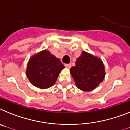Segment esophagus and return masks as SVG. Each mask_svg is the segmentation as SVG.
<instances>
[{
	"label": "esophagus",
	"mask_w": 130,
	"mask_h": 130,
	"mask_svg": "<svg viewBox=\"0 0 130 130\" xmlns=\"http://www.w3.org/2000/svg\"><path fill=\"white\" fill-rule=\"evenodd\" d=\"M65 67L67 69H70L71 65V64H65Z\"/></svg>",
	"instance_id": "esophagus-1"
}]
</instances>
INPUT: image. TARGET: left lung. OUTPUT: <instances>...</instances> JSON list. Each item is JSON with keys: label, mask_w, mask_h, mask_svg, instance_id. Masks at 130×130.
I'll list each match as a JSON object with an SVG mask.
<instances>
[{"label": "left lung", "mask_w": 130, "mask_h": 130, "mask_svg": "<svg viewBox=\"0 0 130 130\" xmlns=\"http://www.w3.org/2000/svg\"><path fill=\"white\" fill-rule=\"evenodd\" d=\"M75 64L70 69V72L75 85L80 90H94L104 80V66L100 59L83 52Z\"/></svg>", "instance_id": "left-lung-1"}]
</instances>
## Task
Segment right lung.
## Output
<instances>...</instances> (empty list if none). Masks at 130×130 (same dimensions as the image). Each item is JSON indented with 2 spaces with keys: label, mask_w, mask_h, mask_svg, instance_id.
<instances>
[{
  "label": "right lung",
  "mask_w": 130,
  "mask_h": 130,
  "mask_svg": "<svg viewBox=\"0 0 130 130\" xmlns=\"http://www.w3.org/2000/svg\"><path fill=\"white\" fill-rule=\"evenodd\" d=\"M64 65L47 50L36 54L30 59L26 75L31 83L41 89L50 88L55 83Z\"/></svg>",
  "instance_id": "obj_1"
}]
</instances>
